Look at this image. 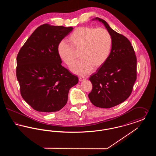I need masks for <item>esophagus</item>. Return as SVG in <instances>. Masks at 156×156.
I'll use <instances>...</instances> for the list:
<instances>
[{
  "label": "esophagus",
  "mask_w": 156,
  "mask_h": 156,
  "mask_svg": "<svg viewBox=\"0 0 156 156\" xmlns=\"http://www.w3.org/2000/svg\"><path fill=\"white\" fill-rule=\"evenodd\" d=\"M87 80V78L86 77H85V76H80V78H79V80H80V81H84V80Z\"/></svg>",
  "instance_id": "obj_1"
}]
</instances>
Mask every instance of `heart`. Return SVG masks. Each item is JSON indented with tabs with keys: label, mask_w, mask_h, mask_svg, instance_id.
Listing matches in <instances>:
<instances>
[{
	"label": "heart",
	"mask_w": 156,
	"mask_h": 156,
	"mask_svg": "<svg viewBox=\"0 0 156 156\" xmlns=\"http://www.w3.org/2000/svg\"><path fill=\"white\" fill-rule=\"evenodd\" d=\"M67 41L69 45L64 41L59 43L57 52L67 66L71 67L77 59L74 51L80 52L81 60L72 68V71L77 74H88L93 68L102 67L111 52V35L104 28L79 27L71 33Z\"/></svg>",
	"instance_id": "1"
}]
</instances>
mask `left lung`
<instances>
[{"label":"left lung","instance_id":"obj_1","mask_svg":"<svg viewBox=\"0 0 156 156\" xmlns=\"http://www.w3.org/2000/svg\"><path fill=\"white\" fill-rule=\"evenodd\" d=\"M95 19L102 23L111 34L112 47L108 59L89 78L92 89L88 97L95 106L110 108L130 95L137 78V58L133 46L125 36L112 29L103 19Z\"/></svg>","mask_w":156,"mask_h":156}]
</instances>
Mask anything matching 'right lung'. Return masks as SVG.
Returning <instances> with one entry per match:
<instances>
[{"label": "right lung", "instance_id": "add662e5", "mask_svg": "<svg viewBox=\"0 0 156 156\" xmlns=\"http://www.w3.org/2000/svg\"><path fill=\"white\" fill-rule=\"evenodd\" d=\"M73 27L44 24L27 40L17 55L16 76L24 100L34 110L58 111L78 78L61 66L57 47Z\"/></svg>", "mask_w": 156, "mask_h": 156}]
</instances>
